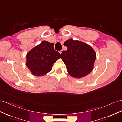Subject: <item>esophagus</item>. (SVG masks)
Here are the masks:
<instances>
[{
	"mask_svg": "<svg viewBox=\"0 0 122 122\" xmlns=\"http://www.w3.org/2000/svg\"><path fill=\"white\" fill-rule=\"evenodd\" d=\"M62 51H62V50H61V51H59V53H60L61 54H62Z\"/></svg>",
	"mask_w": 122,
	"mask_h": 122,
	"instance_id": "1",
	"label": "esophagus"
}]
</instances>
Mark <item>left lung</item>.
Wrapping results in <instances>:
<instances>
[{
	"instance_id": "8db88e82",
	"label": "left lung",
	"mask_w": 122,
	"mask_h": 122,
	"mask_svg": "<svg viewBox=\"0 0 122 122\" xmlns=\"http://www.w3.org/2000/svg\"><path fill=\"white\" fill-rule=\"evenodd\" d=\"M64 46L67 47L62 53L61 58L69 75L80 79L88 75L93 69L96 54L93 48L84 42L69 39Z\"/></svg>"
}]
</instances>
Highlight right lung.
I'll list each match as a JSON object with an SVG mask.
<instances>
[{"instance_id": "right-lung-1", "label": "right lung", "mask_w": 122, "mask_h": 122, "mask_svg": "<svg viewBox=\"0 0 122 122\" xmlns=\"http://www.w3.org/2000/svg\"><path fill=\"white\" fill-rule=\"evenodd\" d=\"M26 57V65L32 74L40 76L51 70L54 64L61 58V55L54 50V43L42 41L30 50Z\"/></svg>"}]
</instances>
